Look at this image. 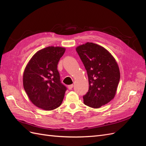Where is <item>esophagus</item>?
<instances>
[{
	"mask_svg": "<svg viewBox=\"0 0 146 146\" xmlns=\"http://www.w3.org/2000/svg\"><path fill=\"white\" fill-rule=\"evenodd\" d=\"M68 88L69 90H72V88H73V85H69L68 86Z\"/></svg>",
	"mask_w": 146,
	"mask_h": 146,
	"instance_id": "1",
	"label": "esophagus"
}]
</instances>
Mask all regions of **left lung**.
I'll use <instances>...</instances> for the list:
<instances>
[{
	"mask_svg": "<svg viewBox=\"0 0 146 146\" xmlns=\"http://www.w3.org/2000/svg\"><path fill=\"white\" fill-rule=\"evenodd\" d=\"M76 51L86 70L89 90L83 96L86 105L98 108L116 94L120 71L115 59L103 47L92 42L78 46Z\"/></svg>",
	"mask_w": 146,
	"mask_h": 146,
	"instance_id": "8db88e82",
	"label": "left lung"
}]
</instances>
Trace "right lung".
Here are the masks:
<instances>
[{
	"mask_svg": "<svg viewBox=\"0 0 146 146\" xmlns=\"http://www.w3.org/2000/svg\"><path fill=\"white\" fill-rule=\"evenodd\" d=\"M66 48L49 46L38 51L23 74V85L29 99L37 107L54 110L62 103L67 90L61 83L57 65Z\"/></svg>",
	"mask_w": 146,
	"mask_h": 146,
	"instance_id": "1",
	"label": "right lung"
}]
</instances>
